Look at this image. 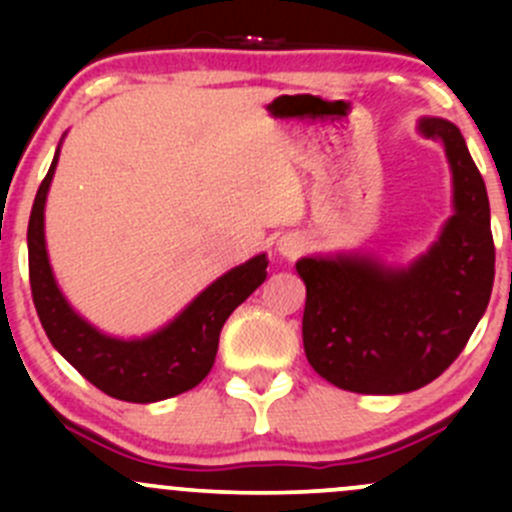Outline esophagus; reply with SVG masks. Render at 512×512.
<instances>
[{
  "label": "esophagus",
  "instance_id": "1",
  "mask_svg": "<svg viewBox=\"0 0 512 512\" xmlns=\"http://www.w3.org/2000/svg\"><path fill=\"white\" fill-rule=\"evenodd\" d=\"M277 252H280L282 257H297L299 252H302V240H299L297 235H282L280 240H277Z\"/></svg>",
  "mask_w": 512,
  "mask_h": 512
}]
</instances>
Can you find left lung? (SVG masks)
I'll return each instance as SVG.
<instances>
[{
	"instance_id": "left-lung-1",
	"label": "left lung",
	"mask_w": 512,
	"mask_h": 512,
	"mask_svg": "<svg viewBox=\"0 0 512 512\" xmlns=\"http://www.w3.org/2000/svg\"><path fill=\"white\" fill-rule=\"evenodd\" d=\"M418 131L446 146L453 208L438 242L409 267L369 257H302L307 285L304 354L329 384L354 394H406L441 376L488 307L495 245L485 183L461 131L421 118Z\"/></svg>"
}]
</instances>
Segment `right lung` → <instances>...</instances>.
Wrapping results in <instances>:
<instances>
[{"instance_id": "1", "label": "right lung", "mask_w": 512, "mask_h": 512, "mask_svg": "<svg viewBox=\"0 0 512 512\" xmlns=\"http://www.w3.org/2000/svg\"><path fill=\"white\" fill-rule=\"evenodd\" d=\"M56 151L36 190L29 218V282L36 314L54 349L96 389L131 404H151L190 391L208 376L218 354L220 329L267 277V257L257 255L225 272L198 294L168 327L143 339H116L98 332L71 309L51 272L44 240V205L54 178Z\"/></svg>"}]
</instances>
